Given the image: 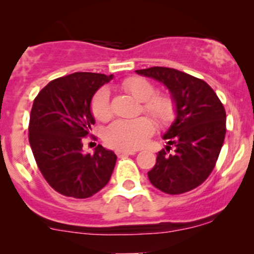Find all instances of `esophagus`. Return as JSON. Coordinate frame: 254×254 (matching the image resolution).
<instances>
[{"instance_id": "34e87169", "label": "esophagus", "mask_w": 254, "mask_h": 254, "mask_svg": "<svg viewBox=\"0 0 254 254\" xmlns=\"http://www.w3.org/2000/svg\"><path fill=\"white\" fill-rule=\"evenodd\" d=\"M116 154H117V155H118L119 157H123V156H127V155H135L136 151H133V150H121V149H118V150H116Z\"/></svg>"}]
</instances>
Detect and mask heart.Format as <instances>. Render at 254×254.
<instances>
[{
    "label": "heart",
    "mask_w": 254,
    "mask_h": 254,
    "mask_svg": "<svg viewBox=\"0 0 254 254\" xmlns=\"http://www.w3.org/2000/svg\"><path fill=\"white\" fill-rule=\"evenodd\" d=\"M125 92L132 95L139 103H143V112L154 118L160 125H167L176 116V104L166 94H155V87L145 78L132 76L122 82ZM92 112L99 121H107L111 117L110 90L101 88L92 100ZM155 127L147 117L131 121L119 119L113 122L105 132V141L110 147L121 150L138 149L153 135Z\"/></svg>",
    "instance_id": "heart-1"
}]
</instances>
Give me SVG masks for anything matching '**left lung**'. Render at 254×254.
<instances>
[{
    "mask_svg": "<svg viewBox=\"0 0 254 254\" xmlns=\"http://www.w3.org/2000/svg\"><path fill=\"white\" fill-rule=\"evenodd\" d=\"M164 83L176 104V119L165 132L166 150L157 153L148 172L150 183L168 194L196 189L214 170L226 136V111L208 83L165 66L136 70ZM174 145V154H167Z\"/></svg>",
    "mask_w": 254,
    "mask_h": 254,
    "instance_id": "obj_1",
    "label": "left lung"
}]
</instances>
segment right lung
Segmentation results:
<instances>
[{
    "instance_id": "1",
    "label": "right lung",
    "mask_w": 254,
    "mask_h": 254,
    "mask_svg": "<svg viewBox=\"0 0 254 254\" xmlns=\"http://www.w3.org/2000/svg\"><path fill=\"white\" fill-rule=\"evenodd\" d=\"M113 75L74 72L46 84L34 99L28 139L43 177L66 197L88 198L109 183L117 156L99 144L84 154L83 138L95 123L90 103Z\"/></svg>"
}]
</instances>
